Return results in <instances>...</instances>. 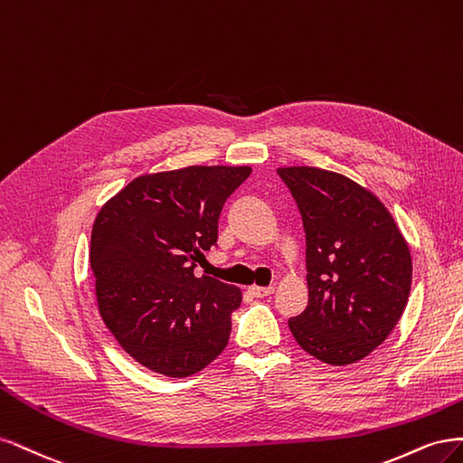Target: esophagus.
Listing matches in <instances>:
<instances>
[{"mask_svg": "<svg viewBox=\"0 0 463 463\" xmlns=\"http://www.w3.org/2000/svg\"><path fill=\"white\" fill-rule=\"evenodd\" d=\"M248 292L251 294V296H256V298H265V296H271L273 292H275V287H250L248 288Z\"/></svg>", "mask_w": 463, "mask_h": 463, "instance_id": "obj_1", "label": "esophagus"}]
</instances>
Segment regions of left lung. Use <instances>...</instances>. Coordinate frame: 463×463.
<instances>
[{
	"mask_svg": "<svg viewBox=\"0 0 463 463\" xmlns=\"http://www.w3.org/2000/svg\"><path fill=\"white\" fill-rule=\"evenodd\" d=\"M306 232L309 300L288 326L307 354L350 365L381 346L406 309L411 256L377 196L316 167L277 169Z\"/></svg>",
	"mask_w": 463,
	"mask_h": 463,
	"instance_id": "8db88e82",
	"label": "left lung"
}]
</instances>
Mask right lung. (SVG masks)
<instances>
[{"mask_svg": "<svg viewBox=\"0 0 463 463\" xmlns=\"http://www.w3.org/2000/svg\"><path fill=\"white\" fill-rule=\"evenodd\" d=\"M250 173L194 165L144 175L96 217L90 267L99 316L121 348L159 375L190 377L227 346L242 292L194 269Z\"/></svg>", "mask_w": 463, "mask_h": 463, "instance_id": "1", "label": "right lung"}]
</instances>
